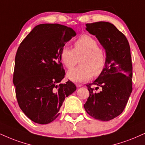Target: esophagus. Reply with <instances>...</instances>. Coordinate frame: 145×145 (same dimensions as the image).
<instances>
[{"instance_id": "34e87169", "label": "esophagus", "mask_w": 145, "mask_h": 145, "mask_svg": "<svg viewBox=\"0 0 145 145\" xmlns=\"http://www.w3.org/2000/svg\"><path fill=\"white\" fill-rule=\"evenodd\" d=\"M76 86L78 87V88H80V87H82V86H83V85L82 84H76Z\"/></svg>"}]
</instances>
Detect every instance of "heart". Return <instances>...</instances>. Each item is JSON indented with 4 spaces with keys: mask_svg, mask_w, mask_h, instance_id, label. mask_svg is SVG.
<instances>
[{
    "mask_svg": "<svg viewBox=\"0 0 145 145\" xmlns=\"http://www.w3.org/2000/svg\"><path fill=\"white\" fill-rule=\"evenodd\" d=\"M60 57L64 66L69 69L80 62L79 67L67 73L68 79L75 82L88 81L92 75L100 76L104 71L107 61L105 53L99 47L97 40L86 34L82 35L75 41L74 50L63 47Z\"/></svg>",
    "mask_w": 145,
    "mask_h": 145,
    "instance_id": "b5f03b06",
    "label": "heart"
}]
</instances>
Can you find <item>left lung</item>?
Instances as JSON below:
<instances>
[{"mask_svg":"<svg viewBox=\"0 0 145 145\" xmlns=\"http://www.w3.org/2000/svg\"><path fill=\"white\" fill-rule=\"evenodd\" d=\"M86 26L105 50L107 61L102 74L86 85L89 97L84 107L95 119L109 121L123 112L132 91L130 45L124 34L111 23L99 22ZM92 84L101 86V91L96 93L90 87Z\"/></svg>","mask_w":145,"mask_h":145,"instance_id":"left-lung-1","label":"left lung"}]
</instances>
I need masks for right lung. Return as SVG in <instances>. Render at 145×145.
Here are the masks:
<instances>
[{
    "label": "right lung",
    "instance_id": "1",
    "mask_svg": "<svg viewBox=\"0 0 145 145\" xmlns=\"http://www.w3.org/2000/svg\"><path fill=\"white\" fill-rule=\"evenodd\" d=\"M76 35L74 29L65 25L40 24L17 49L13 74L17 103L35 123L47 124L54 121L65 97L76 90L69 80L58 84L65 74L61 51Z\"/></svg>",
    "mask_w": 145,
    "mask_h": 145
}]
</instances>
